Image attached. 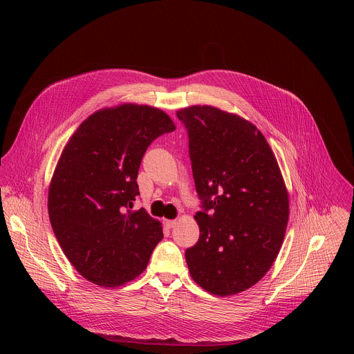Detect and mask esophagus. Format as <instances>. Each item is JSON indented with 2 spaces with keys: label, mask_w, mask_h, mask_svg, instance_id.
I'll use <instances>...</instances> for the list:
<instances>
[{
  "label": "esophagus",
  "mask_w": 354,
  "mask_h": 354,
  "mask_svg": "<svg viewBox=\"0 0 354 354\" xmlns=\"http://www.w3.org/2000/svg\"><path fill=\"white\" fill-rule=\"evenodd\" d=\"M164 224H165L167 228H174V227L178 224V221H176V220H165Z\"/></svg>",
  "instance_id": "esophagus-1"
}]
</instances>
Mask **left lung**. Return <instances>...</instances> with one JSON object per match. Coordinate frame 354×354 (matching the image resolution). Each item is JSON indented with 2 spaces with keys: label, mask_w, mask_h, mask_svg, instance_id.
Here are the masks:
<instances>
[{
  "label": "left lung",
  "mask_w": 354,
  "mask_h": 354,
  "mask_svg": "<svg viewBox=\"0 0 354 354\" xmlns=\"http://www.w3.org/2000/svg\"><path fill=\"white\" fill-rule=\"evenodd\" d=\"M189 138V158L201 210L200 236L186 249L193 280L216 295L257 284L281 248L288 194L272 148L248 120L212 106L176 113Z\"/></svg>",
  "instance_id": "8db88e82"
}]
</instances>
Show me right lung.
Masks as SVG:
<instances>
[{
	"label": "right lung",
	"instance_id": "right-lung-1",
	"mask_svg": "<svg viewBox=\"0 0 354 354\" xmlns=\"http://www.w3.org/2000/svg\"><path fill=\"white\" fill-rule=\"evenodd\" d=\"M174 130L160 109L122 105L91 115L64 147L48 189V217L86 280L116 287L136 279L164 238L160 221L131 209L147 148Z\"/></svg>",
	"mask_w": 354,
	"mask_h": 354
}]
</instances>
